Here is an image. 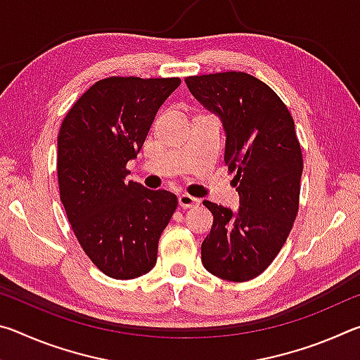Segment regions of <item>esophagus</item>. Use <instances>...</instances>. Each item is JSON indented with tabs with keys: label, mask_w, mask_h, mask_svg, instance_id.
<instances>
[{
	"label": "esophagus",
	"mask_w": 360,
	"mask_h": 360,
	"mask_svg": "<svg viewBox=\"0 0 360 360\" xmlns=\"http://www.w3.org/2000/svg\"><path fill=\"white\" fill-rule=\"evenodd\" d=\"M198 203H200V200L192 197V195H188V193L179 195V205L182 206V208H193V206H197Z\"/></svg>",
	"instance_id": "esophagus-1"
}]
</instances>
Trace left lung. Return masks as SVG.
<instances>
[{
  "label": "left lung",
  "mask_w": 360,
  "mask_h": 360,
  "mask_svg": "<svg viewBox=\"0 0 360 360\" xmlns=\"http://www.w3.org/2000/svg\"><path fill=\"white\" fill-rule=\"evenodd\" d=\"M191 94L222 120L225 165L235 173L238 211L205 200L214 221L203 266L227 281L259 276L288 240L298 212L303 158L283 100L248 72L186 77Z\"/></svg>",
  "instance_id": "obj_1"
}]
</instances>
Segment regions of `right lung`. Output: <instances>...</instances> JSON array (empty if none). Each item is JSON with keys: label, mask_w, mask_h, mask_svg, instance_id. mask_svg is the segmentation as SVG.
<instances>
[{"label": "right lung", "mask_w": 360, "mask_h": 360, "mask_svg": "<svg viewBox=\"0 0 360 360\" xmlns=\"http://www.w3.org/2000/svg\"><path fill=\"white\" fill-rule=\"evenodd\" d=\"M179 77H106L66 114L58 133L60 200L79 245L105 275L143 276L157 262L158 240L178 198L125 182L158 108Z\"/></svg>", "instance_id": "right-lung-1"}]
</instances>
